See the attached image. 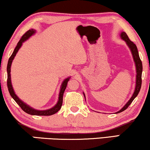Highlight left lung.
<instances>
[{
	"label": "left lung",
	"instance_id": "obj_1",
	"mask_svg": "<svg viewBox=\"0 0 150 150\" xmlns=\"http://www.w3.org/2000/svg\"><path fill=\"white\" fill-rule=\"evenodd\" d=\"M121 38L126 42V43H127L128 47H130V50H131L132 56H133L134 61V62H135V65H136V70H137V76H136L137 78L136 79H136V87H135V90H134V92L133 93V95L132 96V97L130 98V100H128V102L125 105V106H124L123 108L121 109V110L117 111V113L122 112L123 111L126 110V109L128 107V106L131 104L134 99L135 98L136 96L138 95L139 92L141 90V83H142V79H141V75H142V70H143L142 62H141V59H140V58H139L137 47L136 45L133 43V42L130 41L126 33L122 32L121 33Z\"/></svg>",
	"mask_w": 150,
	"mask_h": 150
}]
</instances>
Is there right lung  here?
<instances>
[{
	"instance_id": "1",
	"label": "right lung",
	"mask_w": 150,
	"mask_h": 150,
	"mask_svg": "<svg viewBox=\"0 0 150 150\" xmlns=\"http://www.w3.org/2000/svg\"><path fill=\"white\" fill-rule=\"evenodd\" d=\"M35 33V30H33V29H31V30H29L27 31V32L25 33L24 35H22V38H21L20 41L17 44L16 48H15L13 52L11 54V56H10L9 59V61H8L7 64V88L8 90H9L10 95L14 99V100L18 103L19 106L21 107V109H22L23 111H25V112L28 113L30 115H53L54 113L58 112V111L60 110L61 107H62V100H63V94H64V92L65 91V89H66L67 83L69 81V77L67 78V79H64V81L62 82V86H61V89L60 91V94H59V98H58V101L57 103V104L55 105L53 108L47 109V110H44V111H39L36 110V109H33L32 107H29L28 105L25 104L24 102H22V100H20V98H18V96L13 91V89L11 82V75H10V72H11V65L12 63V61L13 60L14 57L16 56L17 52H18L19 49H20L21 46L22 45V43L24 41H26V39H28L30 36H32L34 33Z\"/></svg>"
}]
</instances>
